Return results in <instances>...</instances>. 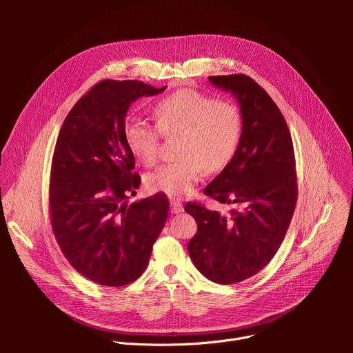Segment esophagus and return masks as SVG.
Masks as SVG:
<instances>
[{
  "mask_svg": "<svg viewBox=\"0 0 353 353\" xmlns=\"http://www.w3.org/2000/svg\"><path fill=\"white\" fill-rule=\"evenodd\" d=\"M170 210H172L173 214H180V212H183L184 208H183L181 201H179V199H172V201H170Z\"/></svg>",
  "mask_w": 353,
  "mask_h": 353,
  "instance_id": "1",
  "label": "esophagus"
}]
</instances>
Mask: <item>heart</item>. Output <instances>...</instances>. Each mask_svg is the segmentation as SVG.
Segmentation results:
<instances>
[{"label": "heart", "instance_id": "heart-1", "mask_svg": "<svg viewBox=\"0 0 353 353\" xmlns=\"http://www.w3.org/2000/svg\"><path fill=\"white\" fill-rule=\"evenodd\" d=\"M155 124L128 120L124 137L131 154L152 166L163 137L180 135L174 162L161 165L145 177L149 191L181 196L204 176L223 170L237 154L243 135L239 108L195 89H180L159 99L154 106Z\"/></svg>", "mask_w": 353, "mask_h": 353}]
</instances>
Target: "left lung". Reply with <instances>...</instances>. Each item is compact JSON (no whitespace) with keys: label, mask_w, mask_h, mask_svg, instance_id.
Wrapping results in <instances>:
<instances>
[{"label":"left lung","mask_w":353,"mask_h":353,"mask_svg":"<svg viewBox=\"0 0 353 353\" xmlns=\"http://www.w3.org/2000/svg\"><path fill=\"white\" fill-rule=\"evenodd\" d=\"M210 81L237 97L243 135L233 161L204 190L232 208L219 214L195 201L184 207L198 225L188 253L210 281L232 285L260 272L281 247L297 201L296 161L281 110L253 78Z\"/></svg>","instance_id":"obj_1"}]
</instances>
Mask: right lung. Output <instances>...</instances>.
<instances>
[{
    "mask_svg": "<svg viewBox=\"0 0 353 353\" xmlns=\"http://www.w3.org/2000/svg\"><path fill=\"white\" fill-rule=\"evenodd\" d=\"M165 89L103 79L78 100L60 130L50 169V223L72 268L97 285L137 281L166 223L163 192L127 204L141 177L124 137L134 100Z\"/></svg>",
    "mask_w": 353,
    "mask_h": 353,
    "instance_id": "right-lung-1",
    "label": "right lung"
}]
</instances>
